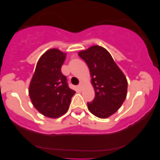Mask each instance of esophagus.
<instances>
[{
	"instance_id": "esophagus-1",
	"label": "esophagus",
	"mask_w": 160,
	"mask_h": 160,
	"mask_svg": "<svg viewBox=\"0 0 160 160\" xmlns=\"http://www.w3.org/2000/svg\"><path fill=\"white\" fill-rule=\"evenodd\" d=\"M82 88H83V83H80V84L78 85V88L80 90H82Z\"/></svg>"
}]
</instances>
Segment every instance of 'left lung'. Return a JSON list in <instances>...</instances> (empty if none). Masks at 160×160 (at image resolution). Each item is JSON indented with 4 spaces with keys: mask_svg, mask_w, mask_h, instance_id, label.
<instances>
[{
    "mask_svg": "<svg viewBox=\"0 0 160 160\" xmlns=\"http://www.w3.org/2000/svg\"><path fill=\"white\" fill-rule=\"evenodd\" d=\"M89 67L95 98L88 103L93 115L106 118L114 114L125 101L128 82L116 65L110 53L104 48L93 46L78 53Z\"/></svg>",
    "mask_w": 160,
    "mask_h": 160,
    "instance_id": "1",
    "label": "left lung"
}]
</instances>
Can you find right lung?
<instances>
[{"mask_svg":"<svg viewBox=\"0 0 160 160\" xmlns=\"http://www.w3.org/2000/svg\"><path fill=\"white\" fill-rule=\"evenodd\" d=\"M66 54L59 49L46 51L37 62L29 85V96L34 107L46 117L56 118L68 111L76 93L70 89L67 77L61 72Z\"/></svg>","mask_w":160,"mask_h":160,"instance_id":"1","label":"right lung"}]
</instances>
